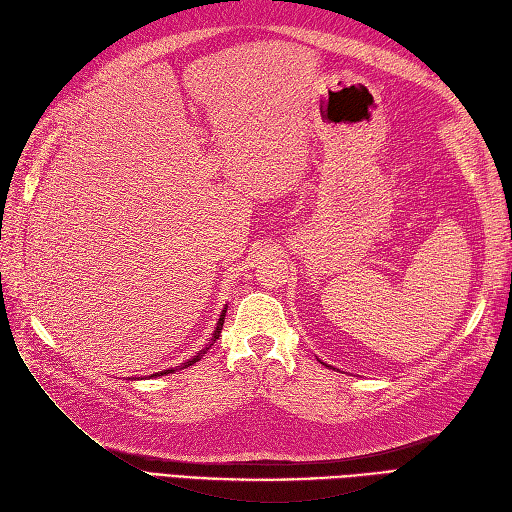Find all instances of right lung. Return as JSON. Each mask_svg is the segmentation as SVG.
<instances>
[{
	"label": "right lung",
	"instance_id": "right-lung-1",
	"mask_svg": "<svg viewBox=\"0 0 512 512\" xmlns=\"http://www.w3.org/2000/svg\"><path fill=\"white\" fill-rule=\"evenodd\" d=\"M228 308V306H226ZM226 308L222 310V314H220V319H217V325H215V330H213V336H211V341H209V345H206V347H202V350L198 352V354H195V356H191V358H187V361H184V363H180L178 367H169V369H165V372H158V374H154V376H167V374H173V372H176V369H184V367H189V365H193V363H198L200 361V358L206 354V352H209V347L217 341V339H220V332H222V325H224V314H226Z\"/></svg>",
	"mask_w": 512,
	"mask_h": 512
}]
</instances>
